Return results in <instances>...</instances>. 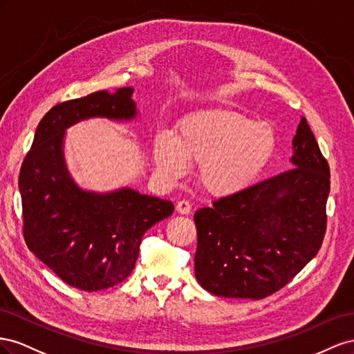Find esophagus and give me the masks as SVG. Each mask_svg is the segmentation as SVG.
Listing matches in <instances>:
<instances>
[{
	"instance_id": "esophagus-1",
	"label": "esophagus",
	"mask_w": 354,
	"mask_h": 354,
	"mask_svg": "<svg viewBox=\"0 0 354 354\" xmlns=\"http://www.w3.org/2000/svg\"><path fill=\"white\" fill-rule=\"evenodd\" d=\"M176 212L180 215H188L191 212V205L188 203L187 200H180L176 203Z\"/></svg>"
}]
</instances>
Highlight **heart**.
<instances>
[{
	"label": "heart",
	"mask_w": 354,
	"mask_h": 354,
	"mask_svg": "<svg viewBox=\"0 0 354 354\" xmlns=\"http://www.w3.org/2000/svg\"><path fill=\"white\" fill-rule=\"evenodd\" d=\"M276 132L268 123H254L231 109H203L183 118L175 139L154 140L157 169L171 179L183 178L188 163L200 165L201 187L215 197H230L248 188L276 149Z\"/></svg>",
	"instance_id": "1"
}]
</instances>
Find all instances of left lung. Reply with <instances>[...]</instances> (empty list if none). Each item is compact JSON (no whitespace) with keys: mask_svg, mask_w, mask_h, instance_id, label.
Returning <instances> with one entry per match:
<instances>
[{"mask_svg":"<svg viewBox=\"0 0 354 354\" xmlns=\"http://www.w3.org/2000/svg\"><path fill=\"white\" fill-rule=\"evenodd\" d=\"M292 147V169L194 214L196 279L210 294L262 299L317 255L330 175L304 117Z\"/></svg>","mask_w":354,"mask_h":354,"instance_id":"obj_1","label":"left lung"}]
</instances>
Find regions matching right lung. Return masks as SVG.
I'll use <instances>...</instances> for the list:
<instances>
[{
  "mask_svg": "<svg viewBox=\"0 0 354 354\" xmlns=\"http://www.w3.org/2000/svg\"><path fill=\"white\" fill-rule=\"evenodd\" d=\"M133 88L95 92L53 106L39 121L19 174L24 237L29 250L69 286L95 292L130 276L142 236L174 214L169 200L132 188L95 193L71 178L64 156L66 129L102 117H136Z\"/></svg>",
  "mask_w": 354,
  "mask_h": 354,
  "instance_id": "1",
  "label": "right lung"
}]
</instances>
